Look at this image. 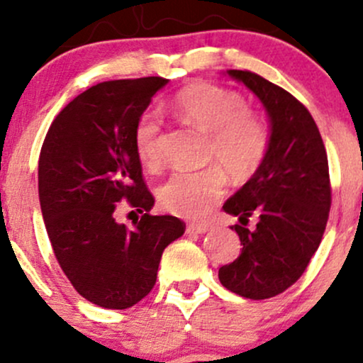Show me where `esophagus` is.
<instances>
[{
  "label": "esophagus",
  "instance_id": "esophagus-1",
  "mask_svg": "<svg viewBox=\"0 0 363 363\" xmlns=\"http://www.w3.org/2000/svg\"><path fill=\"white\" fill-rule=\"evenodd\" d=\"M210 228H211V225H208V223H191V225H187L186 232L187 234H206Z\"/></svg>",
  "mask_w": 363,
  "mask_h": 363
}]
</instances>
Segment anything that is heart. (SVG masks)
<instances>
[{
  "instance_id": "1",
  "label": "heart",
  "mask_w": 363,
  "mask_h": 363,
  "mask_svg": "<svg viewBox=\"0 0 363 363\" xmlns=\"http://www.w3.org/2000/svg\"><path fill=\"white\" fill-rule=\"evenodd\" d=\"M247 101L237 91L194 83L174 99L177 118L210 135L208 158L218 160L234 179L244 181L257 172L268 157L269 128L259 116L249 112ZM136 155L147 169L162 164V118L145 111L133 133ZM227 187L222 167L210 165L193 172L172 174L158 189L160 205L184 218H203L213 210Z\"/></svg>"
}]
</instances>
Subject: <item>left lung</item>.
<instances>
[{"mask_svg":"<svg viewBox=\"0 0 363 363\" xmlns=\"http://www.w3.org/2000/svg\"><path fill=\"white\" fill-rule=\"evenodd\" d=\"M259 99L269 119L268 157L257 172L227 199L242 252L218 269L227 290L262 301L285 291L306 272L318 251L329 208L328 155L311 112L281 86L259 74L228 69ZM256 216L257 227H247Z\"/></svg>","mask_w":363,"mask_h":363,"instance_id":"left-lung-1","label":"left lung"}]
</instances>
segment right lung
Here are the masks:
<instances>
[{
    "label": "right lung",
    "mask_w": 363,
    "mask_h": 363,
    "mask_svg": "<svg viewBox=\"0 0 363 363\" xmlns=\"http://www.w3.org/2000/svg\"><path fill=\"white\" fill-rule=\"evenodd\" d=\"M162 77L90 86L52 121L39 158V201L54 256L74 290L104 309H128L157 281L164 249L186 230L177 216L150 215L133 133ZM126 199L143 213L128 229L115 220Z\"/></svg>",
    "instance_id": "obj_1"
}]
</instances>
